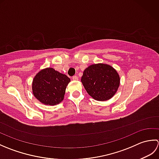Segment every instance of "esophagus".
I'll use <instances>...</instances> for the list:
<instances>
[{
	"instance_id": "34e87169",
	"label": "esophagus",
	"mask_w": 159,
	"mask_h": 159,
	"mask_svg": "<svg viewBox=\"0 0 159 159\" xmlns=\"http://www.w3.org/2000/svg\"><path fill=\"white\" fill-rule=\"evenodd\" d=\"M72 79L74 80H79V78H78L77 76H72Z\"/></svg>"
}]
</instances>
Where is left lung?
<instances>
[{"label": "left lung", "mask_w": 159, "mask_h": 159, "mask_svg": "<svg viewBox=\"0 0 159 159\" xmlns=\"http://www.w3.org/2000/svg\"><path fill=\"white\" fill-rule=\"evenodd\" d=\"M81 82L87 92L94 100L106 101L117 92L120 78L116 70L111 66L97 63L84 70Z\"/></svg>", "instance_id": "obj_1"}]
</instances>
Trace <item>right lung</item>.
I'll list each match as a JSON object with an SVG mask.
<instances>
[{
  "label": "right lung",
  "instance_id": "right-lung-1",
  "mask_svg": "<svg viewBox=\"0 0 159 159\" xmlns=\"http://www.w3.org/2000/svg\"><path fill=\"white\" fill-rule=\"evenodd\" d=\"M70 82V78L66 74L52 67H47L40 70L33 78V93L41 103L56 105L63 100L66 87Z\"/></svg>",
  "mask_w": 159,
  "mask_h": 159
}]
</instances>
